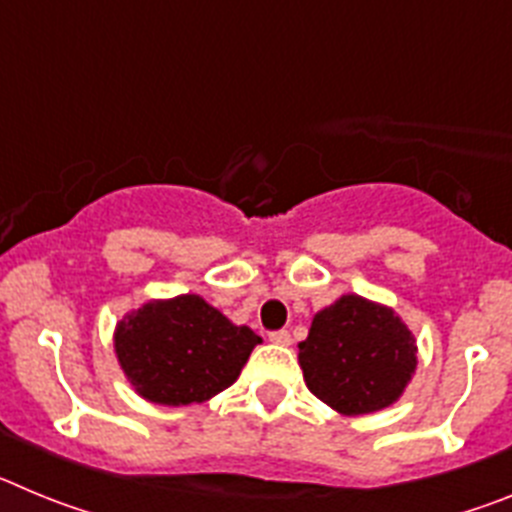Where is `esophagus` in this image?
I'll list each match as a JSON object with an SVG mask.
<instances>
[{"instance_id":"34e87169","label":"esophagus","mask_w":512,"mask_h":512,"mask_svg":"<svg viewBox=\"0 0 512 512\" xmlns=\"http://www.w3.org/2000/svg\"><path fill=\"white\" fill-rule=\"evenodd\" d=\"M269 341L277 343V346H289V343H292V336H289L287 330H271Z\"/></svg>"}]
</instances>
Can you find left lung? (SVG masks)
I'll list each match as a JSON object with an SVG mask.
<instances>
[{
	"label": "left lung",
	"mask_w": 512,
	"mask_h": 512,
	"mask_svg": "<svg viewBox=\"0 0 512 512\" xmlns=\"http://www.w3.org/2000/svg\"><path fill=\"white\" fill-rule=\"evenodd\" d=\"M297 348L307 390L341 415L395 405L418 366L413 330L392 307L359 295L315 312Z\"/></svg>",
	"instance_id": "8db88e82"
}]
</instances>
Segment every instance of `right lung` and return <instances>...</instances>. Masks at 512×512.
<instances>
[{
	"label": "right lung",
	"mask_w": 512,
	"mask_h": 512,
	"mask_svg": "<svg viewBox=\"0 0 512 512\" xmlns=\"http://www.w3.org/2000/svg\"><path fill=\"white\" fill-rule=\"evenodd\" d=\"M261 338L200 295L151 300L115 325V354L143 400L182 408L228 390Z\"/></svg>",
	"instance_id": "right-lung-1"
}]
</instances>
